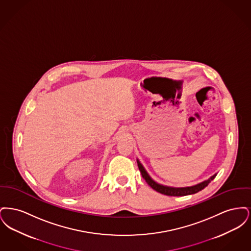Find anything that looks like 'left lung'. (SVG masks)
<instances>
[{
	"label": "left lung",
	"mask_w": 251,
	"mask_h": 251,
	"mask_svg": "<svg viewBox=\"0 0 251 251\" xmlns=\"http://www.w3.org/2000/svg\"><path fill=\"white\" fill-rule=\"evenodd\" d=\"M137 165L139 167V170L141 172V175L143 177V179L148 182V184L152 188L154 189L155 191L159 192L163 195H166V196H170V197H181V196H186V195H192V194H196L198 192L201 191L204 189L210 182L211 180L215 179V176L211 177V179H208V180H205L201 183H199L197 185H194L191 187H182V188H174V187H167V186H164V185H160L158 183H156L154 180L151 179V177L148 175V173L146 172V170L144 169V167H142V165L139 163V161H137Z\"/></svg>",
	"instance_id": "8db88e82"
}]
</instances>
